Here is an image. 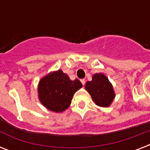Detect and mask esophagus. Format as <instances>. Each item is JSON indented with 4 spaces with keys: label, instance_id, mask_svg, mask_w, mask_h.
<instances>
[{
    "label": "esophagus",
    "instance_id": "esophagus-1",
    "mask_svg": "<svg viewBox=\"0 0 150 150\" xmlns=\"http://www.w3.org/2000/svg\"><path fill=\"white\" fill-rule=\"evenodd\" d=\"M81 81V82H82V84L84 86L85 84H86V79H82L80 80Z\"/></svg>",
    "mask_w": 150,
    "mask_h": 150
}]
</instances>
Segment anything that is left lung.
Instances as JSON below:
<instances>
[{
    "instance_id": "1",
    "label": "left lung",
    "mask_w": 150,
    "mask_h": 150,
    "mask_svg": "<svg viewBox=\"0 0 150 150\" xmlns=\"http://www.w3.org/2000/svg\"><path fill=\"white\" fill-rule=\"evenodd\" d=\"M85 88L97 106L109 107L115 97L112 84L102 73L95 74L90 82H87Z\"/></svg>"
}]
</instances>
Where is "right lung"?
Returning a JSON list of instances; mask_svg holds the SVG:
<instances>
[{
  "instance_id": "add662e5",
  "label": "right lung",
  "mask_w": 150,
  "mask_h": 150,
  "mask_svg": "<svg viewBox=\"0 0 150 150\" xmlns=\"http://www.w3.org/2000/svg\"><path fill=\"white\" fill-rule=\"evenodd\" d=\"M82 86L79 80L71 81L61 70L53 71L39 82V99L48 110L62 112L69 107L74 94Z\"/></svg>"
}]
</instances>
